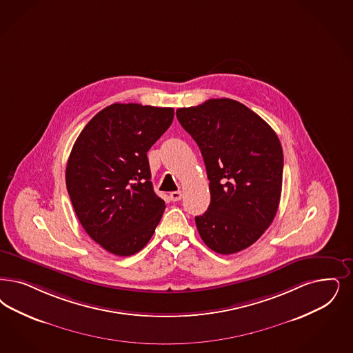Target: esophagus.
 I'll return each instance as SVG.
<instances>
[{"mask_svg":"<svg viewBox=\"0 0 353 353\" xmlns=\"http://www.w3.org/2000/svg\"><path fill=\"white\" fill-rule=\"evenodd\" d=\"M170 201H173V202H177V201H180L181 198H183V192H172L170 194Z\"/></svg>","mask_w":353,"mask_h":353,"instance_id":"esophagus-1","label":"esophagus"}]
</instances>
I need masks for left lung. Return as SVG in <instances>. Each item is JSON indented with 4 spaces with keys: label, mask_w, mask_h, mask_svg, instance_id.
I'll return each instance as SVG.
<instances>
[{
    "label": "left lung",
    "mask_w": 353,
    "mask_h": 353,
    "mask_svg": "<svg viewBox=\"0 0 353 353\" xmlns=\"http://www.w3.org/2000/svg\"><path fill=\"white\" fill-rule=\"evenodd\" d=\"M176 116L205 160L211 202L195 216L207 246L219 254L249 248L276 215L283 148L268 122L232 99H210Z\"/></svg>",
    "instance_id": "1"
}]
</instances>
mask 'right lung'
Masks as SVG:
<instances>
[{"label":"right lung","mask_w":353,"mask_h":353,"mask_svg":"<svg viewBox=\"0 0 353 353\" xmlns=\"http://www.w3.org/2000/svg\"><path fill=\"white\" fill-rule=\"evenodd\" d=\"M173 116V108L116 103L95 114L74 143L65 173L74 211L87 234L114 256L143 249L163 216L147 151Z\"/></svg>","instance_id":"add662e5"}]
</instances>
